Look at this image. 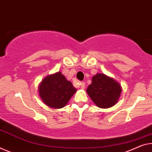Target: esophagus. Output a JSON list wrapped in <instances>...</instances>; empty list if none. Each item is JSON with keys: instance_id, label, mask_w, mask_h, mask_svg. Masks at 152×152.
Here are the masks:
<instances>
[{"instance_id": "esophagus-1", "label": "esophagus", "mask_w": 152, "mask_h": 152, "mask_svg": "<svg viewBox=\"0 0 152 152\" xmlns=\"http://www.w3.org/2000/svg\"><path fill=\"white\" fill-rule=\"evenodd\" d=\"M79 85H80V87H81V89H82V90H83L84 88H85V87H86L85 83H84V82H81L80 84H79Z\"/></svg>"}]
</instances>
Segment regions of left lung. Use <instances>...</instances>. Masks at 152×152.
Listing matches in <instances>:
<instances>
[{"instance_id": "obj_1", "label": "left lung", "mask_w": 152, "mask_h": 152, "mask_svg": "<svg viewBox=\"0 0 152 152\" xmlns=\"http://www.w3.org/2000/svg\"><path fill=\"white\" fill-rule=\"evenodd\" d=\"M86 92L97 107L109 108L118 102L122 87L114 79L104 74L98 73L93 76L92 83Z\"/></svg>"}]
</instances>
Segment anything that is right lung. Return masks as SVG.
I'll return each instance as SVG.
<instances>
[{"instance_id": "1", "label": "right lung", "mask_w": 152, "mask_h": 152, "mask_svg": "<svg viewBox=\"0 0 152 152\" xmlns=\"http://www.w3.org/2000/svg\"><path fill=\"white\" fill-rule=\"evenodd\" d=\"M76 92V88L61 72L47 76L39 87L41 100L46 105L53 109L64 107Z\"/></svg>"}]
</instances>
